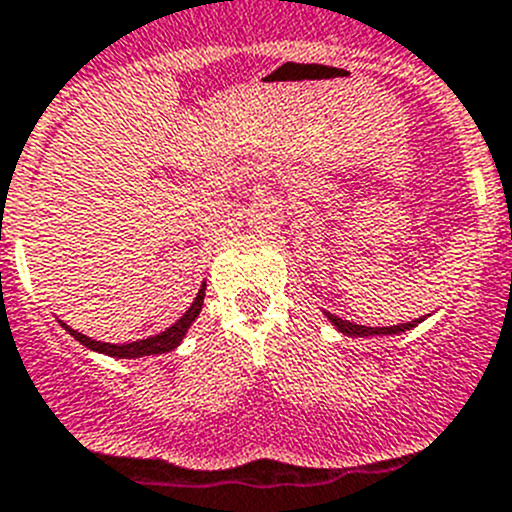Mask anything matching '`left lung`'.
I'll use <instances>...</instances> for the list:
<instances>
[{"instance_id": "obj_1", "label": "left lung", "mask_w": 512, "mask_h": 512, "mask_svg": "<svg viewBox=\"0 0 512 512\" xmlns=\"http://www.w3.org/2000/svg\"><path fill=\"white\" fill-rule=\"evenodd\" d=\"M328 321L333 323V326L338 328V331L343 333V336H353V338H366V336H399V333L404 331H412L414 326H419V323L427 318V315H422V318H417V321L412 323H399V326H386V328H369V326H356V323L351 321H343V318H338V315L333 313H326Z\"/></svg>"}]
</instances>
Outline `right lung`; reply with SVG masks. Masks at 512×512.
Here are the masks:
<instances>
[{
  "label": "right lung",
  "mask_w": 512,
  "mask_h": 512,
  "mask_svg": "<svg viewBox=\"0 0 512 512\" xmlns=\"http://www.w3.org/2000/svg\"><path fill=\"white\" fill-rule=\"evenodd\" d=\"M204 290H207V283H202V288H199V293H197V298H194V303L189 305V310H186V313L181 315V318L174 323V326H169V328H166V331L156 333V336L141 338V341H133V343H103V341H95V338L85 336V333H78V331H75V328H70L68 323L60 321V326L65 328V331H68L70 336L75 338V341L83 343L85 348H90V351L105 353V356H113V358L159 356V353L174 351V348L179 346L181 341H184V336H186V331H189V328H191V323L197 321L199 313H202Z\"/></svg>",
  "instance_id": "right-lung-1"
}]
</instances>
